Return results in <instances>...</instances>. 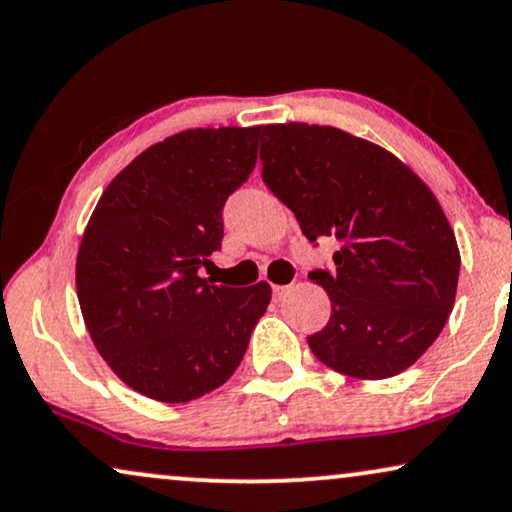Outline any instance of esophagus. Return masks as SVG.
Instances as JSON below:
<instances>
[{"label": "esophagus", "mask_w": 512, "mask_h": 512, "mask_svg": "<svg viewBox=\"0 0 512 512\" xmlns=\"http://www.w3.org/2000/svg\"><path fill=\"white\" fill-rule=\"evenodd\" d=\"M288 290H290V285H274V288H271V292H274V299H283L285 295H288Z\"/></svg>", "instance_id": "1"}]
</instances>
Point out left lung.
<instances>
[{"mask_svg":"<svg viewBox=\"0 0 512 512\" xmlns=\"http://www.w3.org/2000/svg\"><path fill=\"white\" fill-rule=\"evenodd\" d=\"M262 180L311 243L335 236V269L309 278L330 295L320 363L386 379L424 356L452 313L461 257L431 189L384 147L332 126H264Z\"/></svg>","mask_w":512,"mask_h":512,"instance_id":"obj_1","label":"left lung"}]
</instances>
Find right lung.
<instances>
[{
    "label": "right lung",
    "instance_id": "right-lung-1",
    "mask_svg": "<svg viewBox=\"0 0 512 512\" xmlns=\"http://www.w3.org/2000/svg\"><path fill=\"white\" fill-rule=\"evenodd\" d=\"M262 126L194 128L145 149L109 182L77 255V297L114 374L159 403L222 386L271 302L199 269L222 248L224 203L248 180Z\"/></svg>",
    "mask_w": 512,
    "mask_h": 512
}]
</instances>
